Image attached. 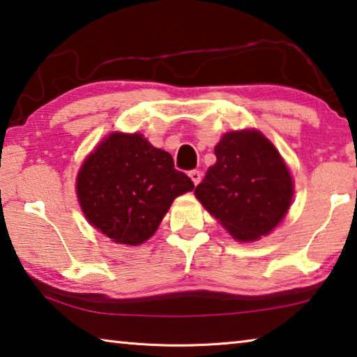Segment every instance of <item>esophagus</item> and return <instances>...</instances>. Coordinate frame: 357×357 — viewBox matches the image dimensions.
I'll return each instance as SVG.
<instances>
[{
  "label": "esophagus",
  "mask_w": 357,
  "mask_h": 357,
  "mask_svg": "<svg viewBox=\"0 0 357 357\" xmlns=\"http://www.w3.org/2000/svg\"><path fill=\"white\" fill-rule=\"evenodd\" d=\"M190 177H191V180H192V183L195 185H199L201 183V180H202V172L201 171H190Z\"/></svg>",
  "instance_id": "obj_1"
}]
</instances>
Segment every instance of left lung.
<instances>
[{"instance_id": "1", "label": "left lung", "mask_w": 357, "mask_h": 357, "mask_svg": "<svg viewBox=\"0 0 357 357\" xmlns=\"http://www.w3.org/2000/svg\"><path fill=\"white\" fill-rule=\"evenodd\" d=\"M196 197L240 241L270 234L289 210L291 175L276 147L260 131L226 133L215 147Z\"/></svg>"}]
</instances>
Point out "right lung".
Wrapping results in <instances>:
<instances>
[{
	"label": "right lung",
	"instance_id": "1",
	"mask_svg": "<svg viewBox=\"0 0 357 357\" xmlns=\"http://www.w3.org/2000/svg\"><path fill=\"white\" fill-rule=\"evenodd\" d=\"M195 188L172 156L142 135L112 133L87 156L77 178L83 213L121 245H141L158 229L177 196Z\"/></svg>",
	"mask_w": 357,
	"mask_h": 357
}]
</instances>
